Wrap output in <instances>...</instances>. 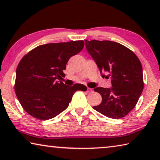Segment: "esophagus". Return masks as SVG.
Returning a JSON list of instances; mask_svg holds the SVG:
<instances>
[{
    "instance_id": "1",
    "label": "esophagus",
    "mask_w": 160,
    "mask_h": 160,
    "mask_svg": "<svg viewBox=\"0 0 160 160\" xmlns=\"http://www.w3.org/2000/svg\"><path fill=\"white\" fill-rule=\"evenodd\" d=\"M92 89H91L90 88H88V89H87V92H92Z\"/></svg>"
}]
</instances>
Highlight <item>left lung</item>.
Masks as SVG:
<instances>
[{
    "label": "left lung",
    "instance_id": "1",
    "mask_svg": "<svg viewBox=\"0 0 160 160\" xmlns=\"http://www.w3.org/2000/svg\"><path fill=\"white\" fill-rule=\"evenodd\" d=\"M87 51L96 62L102 77L112 78V88H94L102 101L93 109L111 118L126 116L141 94L142 67L138 56L125 46L112 41L85 40Z\"/></svg>",
    "mask_w": 160,
    "mask_h": 160
}]
</instances>
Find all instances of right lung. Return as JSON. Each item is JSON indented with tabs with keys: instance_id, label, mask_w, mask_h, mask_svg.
Here are the masks:
<instances>
[{
	"instance_id": "obj_1",
	"label": "right lung",
	"mask_w": 160,
	"mask_h": 160,
	"mask_svg": "<svg viewBox=\"0 0 160 160\" xmlns=\"http://www.w3.org/2000/svg\"><path fill=\"white\" fill-rule=\"evenodd\" d=\"M83 40L40 45L23 56L16 70L15 92L27 113L39 120L55 117L67 109L77 90L86 91L82 84L66 85L56 80L70 57L82 50Z\"/></svg>"
}]
</instances>
